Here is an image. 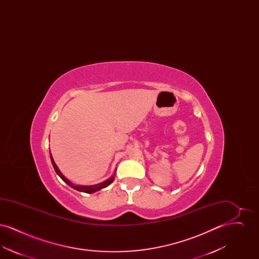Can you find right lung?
I'll use <instances>...</instances> for the list:
<instances>
[{
  "label": "right lung",
  "mask_w": 259,
  "mask_h": 259,
  "mask_svg": "<svg viewBox=\"0 0 259 259\" xmlns=\"http://www.w3.org/2000/svg\"><path fill=\"white\" fill-rule=\"evenodd\" d=\"M50 160H51V163H52V165H53V168H54V170H55V172L56 174L61 178L62 180L67 184V185H69V186H71L72 188H74L75 190H77V191H80V192H85V193H89V194H91V193H94V192H96V191H99V190H101V189H103V188H105V187H107L108 185H111V183L114 181V176H115V172H116V170L114 171L113 172V175L111 176L110 179H108V180H106V181H104V182H102V183H100V184H97V185H74L73 184L70 180H68L63 174H62L61 171L59 170V168L57 167V165L55 164V162H54V159H53V157H52V155H51V153H50Z\"/></svg>",
  "instance_id": "right-lung-1"
}]
</instances>
